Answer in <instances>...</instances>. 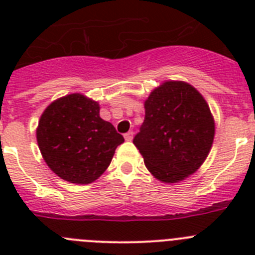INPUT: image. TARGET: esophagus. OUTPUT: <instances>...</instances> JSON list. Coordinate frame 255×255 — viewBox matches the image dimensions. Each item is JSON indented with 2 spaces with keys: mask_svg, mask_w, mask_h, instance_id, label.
Segmentation results:
<instances>
[{
  "mask_svg": "<svg viewBox=\"0 0 255 255\" xmlns=\"http://www.w3.org/2000/svg\"><path fill=\"white\" fill-rule=\"evenodd\" d=\"M124 136H125V140H128V141H130L132 139V136H134V132L132 131H129V132H126L125 135H124Z\"/></svg>",
  "mask_w": 255,
  "mask_h": 255,
  "instance_id": "esophagus-1",
  "label": "esophagus"
}]
</instances>
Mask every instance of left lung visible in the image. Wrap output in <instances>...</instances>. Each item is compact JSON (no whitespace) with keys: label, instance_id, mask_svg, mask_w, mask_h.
Here are the masks:
<instances>
[{"label":"left lung","instance_id":"obj_1","mask_svg":"<svg viewBox=\"0 0 255 255\" xmlns=\"http://www.w3.org/2000/svg\"><path fill=\"white\" fill-rule=\"evenodd\" d=\"M145 119L132 143L158 181L176 184L197 172L211 152L215 119L191 84L164 80L144 100Z\"/></svg>","mask_w":255,"mask_h":255}]
</instances>
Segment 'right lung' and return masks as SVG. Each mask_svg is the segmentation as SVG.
Here are the masks:
<instances>
[{
    "label": "right lung",
    "mask_w": 255,
    "mask_h": 255,
    "mask_svg": "<svg viewBox=\"0 0 255 255\" xmlns=\"http://www.w3.org/2000/svg\"><path fill=\"white\" fill-rule=\"evenodd\" d=\"M100 103L82 93L49 103L38 121L37 143L49 168L67 182L87 185L107 170L124 136L100 116Z\"/></svg>",
    "instance_id": "1"
}]
</instances>
